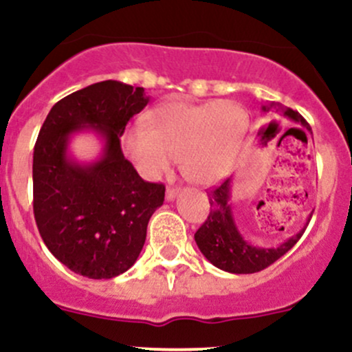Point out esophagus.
Segmentation results:
<instances>
[{
    "label": "esophagus",
    "instance_id": "esophagus-1",
    "mask_svg": "<svg viewBox=\"0 0 352 352\" xmlns=\"http://www.w3.org/2000/svg\"><path fill=\"white\" fill-rule=\"evenodd\" d=\"M177 194H179V188H173V187H167V192H165V199L168 200V202H172V200H175Z\"/></svg>",
    "mask_w": 352,
    "mask_h": 352
}]
</instances>
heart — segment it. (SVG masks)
<instances>
[{
  "instance_id": "1",
  "label": "heart",
  "mask_w": 352,
  "mask_h": 352,
  "mask_svg": "<svg viewBox=\"0 0 352 352\" xmlns=\"http://www.w3.org/2000/svg\"><path fill=\"white\" fill-rule=\"evenodd\" d=\"M249 130V115L239 103H188L170 100L148 111L145 126H130L122 148L140 175L155 180L180 158L185 177L212 185L234 168Z\"/></svg>"
}]
</instances>
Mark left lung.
<instances>
[{
	"label": "left lung",
	"mask_w": 352,
	"mask_h": 352,
	"mask_svg": "<svg viewBox=\"0 0 352 352\" xmlns=\"http://www.w3.org/2000/svg\"><path fill=\"white\" fill-rule=\"evenodd\" d=\"M261 110L264 113L279 111L283 117L292 120L296 123H300V125L306 126L309 132H311L309 123L292 108L270 102L262 105ZM207 195L208 204H210V212H208V217L202 223V227L195 232V242L199 245L200 252L204 254V257L210 264L230 274H254L269 267L270 264H274L277 258L283 257L287 250H291L297 244V241L304 234L309 220L312 217V214L309 215L307 222L304 223L302 229L292 235V237H289L280 245L258 247L245 241V237L241 234L237 223H235L232 204H230L232 179H227L226 182L208 192Z\"/></svg>",
	"instance_id": "obj_1"
}]
</instances>
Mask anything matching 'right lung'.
I'll list each match as a JSON object with an SVG mask.
<instances>
[{
    "label": "right lung",
    "mask_w": 352,
    "mask_h": 352,
    "mask_svg": "<svg viewBox=\"0 0 352 352\" xmlns=\"http://www.w3.org/2000/svg\"><path fill=\"white\" fill-rule=\"evenodd\" d=\"M150 96L117 80L94 83L53 105L33 152V212L41 239L61 264L88 279H111L135 264L165 187L145 182L123 157L120 137ZM98 134L100 157L69 153L75 134Z\"/></svg>",
    "instance_id": "1"
}]
</instances>
